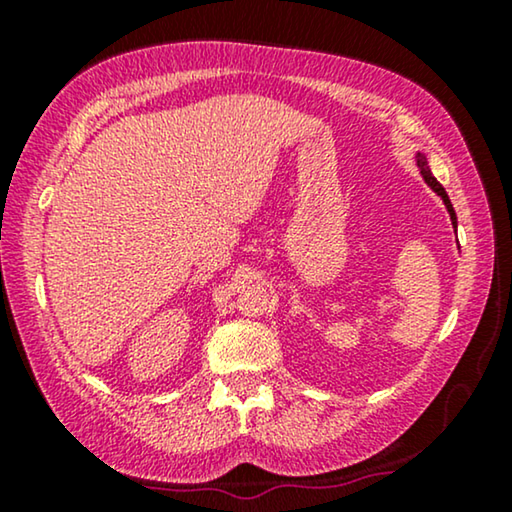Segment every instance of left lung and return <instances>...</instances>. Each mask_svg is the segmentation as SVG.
Returning a JSON list of instances; mask_svg holds the SVG:
<instances>
[{
    "instance_id": "obj_1",
    "label": "left lung",
    "mask_w": 512,
    "mask_h": 512,
    "mask_svg": "<svg viewBox=\"0 0 512 512\" xmlns=\"http://www.w3.org/2000/svg\"><path fill=\"white\" fill-rule=\"evenodd\" d=\"M415 160H417V167H419V172H422V177H424V181L426 184H429L431 188H433V193H438L440 198H443V202H445V207H447V212H450V219H452V226L457 228V214H454V207H452V202H450V198H447V193H445V188L438 184V179L433 177L431 174V170H429V163H426V156L424 153H417L415 156Z\"/></svg>"
}]
</instances>
